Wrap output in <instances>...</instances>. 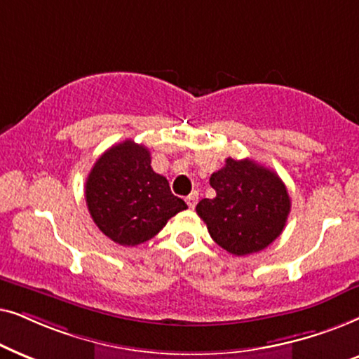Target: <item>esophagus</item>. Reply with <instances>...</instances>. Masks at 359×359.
<instances>
[{
  "label": "esophagus",
  "mask_w": 359,
  "mask_h": 359,
  "mask_svg": "<svg viewBox=\"0 0 359 359\" xmlns=\"http://www.w3.org/2000/svg\"><path fill=\"white\" fill-rule=\"evenodd\" d=\"M185 202H187L189 208H195V205L198 202V192H192L189 195L187 198H185Z\"/></svg>",
  "instance_id": "esophagus-1"
}]
</instances>
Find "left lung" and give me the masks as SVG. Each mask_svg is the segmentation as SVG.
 Instances as JSON below:
<instances>
[{
	"label": "left lung",
	"mask_w": 359,
	"mask_h": 359,
	"mask_svg": "<svg viewBox=\"0 0 359 359\" xmlns=\"http://www.w3.org/2000/svg\"><path fill=\"white\" fill-rule=\"evenodd\" d=\"M210 185L217 197L200 200L195 210L223 250L246 256L262 251L283 233L290 198L274 170L251 159L228 157L210 177Z\"/></svg>",
	"instance_id": "left-lung-1"
}]
</instances>
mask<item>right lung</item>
<instances>
[{"label":"right lung","mask_w":359,"mask_h":359,"mask_svg":"<svg viewBox=\"0 0 359 359\" xmlns=\"http://www.w3.org/2000/svg\"><path fill=\"white\" fill-rule=\"evenodd\" d=\"M88 212L100 231L121 246L154 238L167 219L187 208L151 167L146 146L126 140L95 162L85 184Z\"/></svg>","instance_id":"obj_1"}]
</instances>
